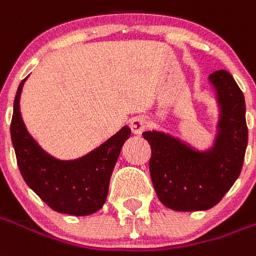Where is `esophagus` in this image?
Masks as SVG:
<instances>
[{
	"instance_id": "34e87169",
	"label": "esophagus",
	"mask_w": 256,
	"mask_h": 256,
	"mask_svg": "<svg viewBox=\"0 0 256 256\" xmlns=\"http://www.w3.org/2000/svg\"><path fill=\"white\" fill-rule=\"evenodd\" d=\"M130 128H132L133 134L140 136V134H142V132L146 130V120L144 118H141V116L134 118V119H132V122H130Z\"/></svg>"
}]
</instances>
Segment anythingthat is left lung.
Returning a JSON list of instances; mask_svg holds the SVG:
<instances>
[{"label":"left lung","instance_id":"obj_1","mask_svg":"<svg viewBox=\"0 0 256 256\" xmlns=\"http://www.w3.org/2000/svg\"><path fill=\"white\" fill-rule=\"evenodd\" d=\"M219 105L214 146L198 151L170 134L152 130L142 137L151 146L150 173L159 201L180 212L215 206L240 176L246 144V101L228 70L209 76Z\"/></svg>","mask_w":256,"mask_h":256}]
</instances>
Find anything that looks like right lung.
Instances as JSON below:
<instances>
[{"mask_svg": "<svg viewBox=\"0 0 256 256\" xmlns=\"http://www.w3.org/2000/svg\"><path fill=\"white\" fill-rule=\"evenodd\" d=\"M24 82L26 78L16 91L10 123V138L24 182L50 208L60 214L87 216L97 212L106 201L112 172L132 130L124 126L82 158H54L37 144L23 123L19 101Z\"/></svg>", "mask_w": 256, "mask_h": 256, "instance_id": "1", "label": "right lung"}]
</instances>
